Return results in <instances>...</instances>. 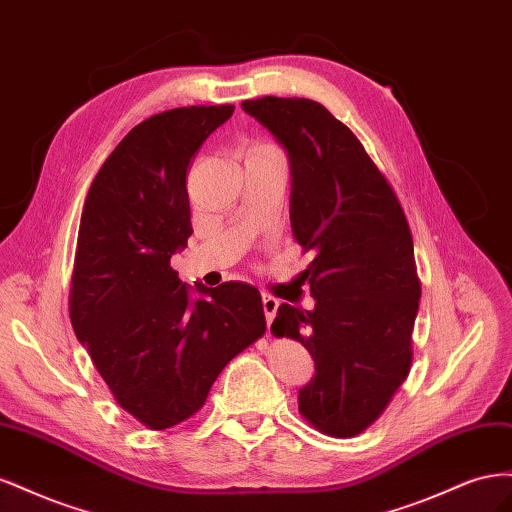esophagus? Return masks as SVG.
Here are the masks:
<instances>
[{
    "label": "esophagus",
    "instance_id": "1",
    "mask_svg": "<svg viewBox=\"0 0 512 512\" xmlns=\"http://www.w3.org/2000/svg\"><path fill=\"white\" fill-rule=\"evenodd\" d=\"M277 307H280V301H277L275 297H271V294H262V312H265V318H267V324L271 327V322L277 314Z\"/></svg>",
    "mask_w": 512,
    "mask_h": 512
}]
</instances>
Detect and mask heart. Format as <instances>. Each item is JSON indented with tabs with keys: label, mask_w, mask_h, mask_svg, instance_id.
<instances>
[{
	"label": "heart",
	"mask_w": 512,
	"mask_h": 512,
	"mask_svg": "<svg viewBox=\"0 0 512 512\" xmlns=\"http://www.w3.org/2000/svg\"><path fill=\"white\" fill-rule=\"evenodd\" d=\"M250 151H277L273 145H256V147H252Z\"/></svg>",
	"instance_id": "obj_1"
}]
</instances>
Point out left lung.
Segmentation results:
<instances>
[{"label":"left lung","instance_id":"8db88e82","mask_svg":"<svg viewBox=\"0 0 512 512\" xmlns=\"http://www.w3.org/2000/svg\"><path fill=\"white\" fill-rule=\"evenodd\" d=\"M241 106L288 153L292 235L314 254L299 275L314 307L282 303L271 331L314 359L301 414L327 436L352 438L410 371L421 282L408 220L359 138L322 104L267 96Z\"/></svg>","mask_w":512,"mask_h":512}]
</instances>
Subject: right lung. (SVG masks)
<instances>
[{
  "mask_svg": "<svg viewBox=\"0 0 512 512\" xmlns=\"http://www.w3.org/2000/svg\"><path fill=\"white\" fill-rule=\"evenodd\" d=\"M232 111L183 106L138 123L85 198L70 320L117 404L149 429L203 408L228 361L267 329L254 286L192 290L170 267L192 235L188 166Z\"/></svg>",
  "mask_w": 512,
  "mask_h": 512,
  "instance_id": "right-lung-1",
  "label": "right lung"
}]
</instances>
